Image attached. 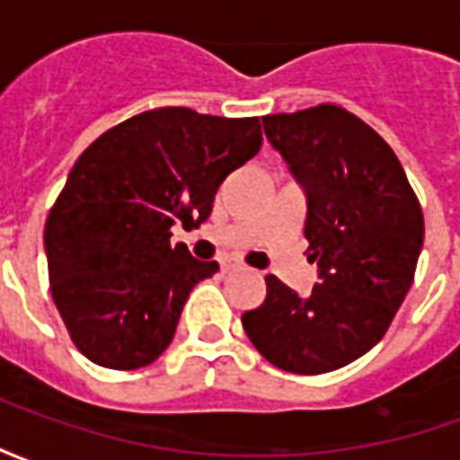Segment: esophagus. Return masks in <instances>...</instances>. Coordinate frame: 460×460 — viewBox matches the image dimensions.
<instances>
[{
  "mask_svg": "<svg viewBox=\"0 0 460 460\" xmlns=\"http://www.w3.org/2000/svg\"><path fill=\"white\" fill-rule=\"evenodd\" d=\"M234 270H239V263L231 259H221V273H234Z\"/></svg>",
  "mask_w": 460,
  "mask_h": 460,
  "instance_id": "obj_1",
  "label": "esophagus"
}]
</instances>
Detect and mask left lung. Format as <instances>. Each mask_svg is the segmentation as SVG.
Wrapping results in <instances>:
<instances>
[{
    "label": "left lung",
    "mask_w": 460,
    "mask_h": 460,
    "mask_svg": "<svg viewBox=\"0 0 460 460\" xmlns=\"http://www.w3.org/2000/svg\"><path fill=\"white\" fill-rule=\"evenodd\" d=\"M263 130L305 191L320 283L298 296L266 276V300L241 323L270 365L323 375L385 338L414 280L424 214L392 147L338 105L266 115Z\"/></svg>",
    "instance_id": "left-lung-1"
}]
</instances>
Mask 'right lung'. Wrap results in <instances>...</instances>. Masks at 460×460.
I'll return each instance as SVG.
<instances>
[{
    "mask_svg": "<svg viewBox=\"0 0 460 460\" xmlns=\"http://www.w3.org/2000/svg\"><path fill=\"white\" fill-rule=\"evenodd\" d=\"M259 118L157 108L103 132L78 157L46 219L51 296L74 345L108 369L167 349L191 288L219 263L170 246L209 219L214 194L261 150Z\"/></svg>",
    "mask_w": 460,
    "mask_h": 460,
    "instance_id": "right-lung-1",
    "label": "right lung"
}]
</instances>
